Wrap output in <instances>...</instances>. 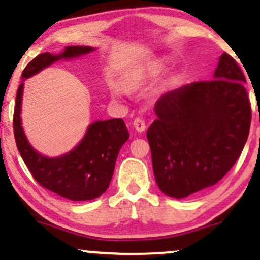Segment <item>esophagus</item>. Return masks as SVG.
I'll use <instances>...</instances> for the list:
<instances>
[{"label":"esophagus","instance_id":"34e87169","mask_svg":"<svg viewBox=\"0 0 260 260\" xmlns=\"http://www.w3.org/2000/svg\"><path fill=\"white\" fill-rule=\"evenodd\" d=\"M133 127L136 128V131H138V132H144L145 128H147V124H145V122L143 118L137 117L136 120L133 121Z\"/></svg>","mask_w":260,"mask_h":260}]
</instances>
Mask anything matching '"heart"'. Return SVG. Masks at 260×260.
Segmentation results:
<instances>
[{
	"mask_svg": "<svg viewBox=\"0 0 260 260\" xmlns=\"http://www.w3.org/2000/svg\"><path fill=\"white\" fill-rule=\"evenodd\" d=\"M165 68L166 61L164 58L156 59V61L151 62V63H149L148 66H140V67L134 68L132 72L129 73V76H128V83L134 86L140 85L142 83H144L145 80L160 76V74L165 71ZM112 92L115 95H121L123 91H122L120 86L116 85L112 88Z\"/></svg>",
	"mask_w": 260,
	"mask_h": 260,
	"instance_id": "heart-1",
	"label": "heart"
}]
</instances>
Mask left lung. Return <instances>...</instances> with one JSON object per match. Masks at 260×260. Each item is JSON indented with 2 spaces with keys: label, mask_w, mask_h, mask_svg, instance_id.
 <instances>
[{
  "label": "left lung",
  "mask_w": 260,
  "mask_h": 260,
  "mask_svg": "<svg viewBox=\"0 0 260 260\" xmlns=\"http://www.w3.org/2000/svg\"><path fill=\"white\" fill-rule=\"evenodd\" d=\"M242 71L223 52L208 82L161 95L147 132L155 181L164 194L186 198L214 186L242 153L250 105Z\"/></svg>",
  "instance_id": "left-lung-1"
}]
</instances>
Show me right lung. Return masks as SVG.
Segmentation results:
<instances>
[{
  "instance_id": "add662e5",
  "label": "right lung",
  "mask_w": 260,
  "mask_h": 260,
  "mask_svg": "<svg viewBox=\"0 0 260 260\" xmlns=\"http://www.w3.org/2000/svg\"><path fill=\"white\" fill-rule=\"evenodd\" d=\"M95 51L91 46H66L57 55L45 52L25 67L14 107L13 128L17 148L40 186L74 202L91 201L106 192L122 145L129 138L122 118L95 121L78 144L59 156H45L29 143L22 126V100L24 80L61 59H73Z\"/></svg>"
}]
</instances>
